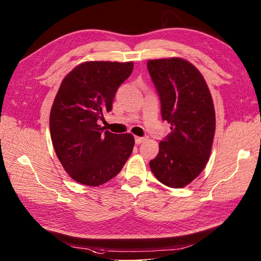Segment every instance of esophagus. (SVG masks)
<instances>
[{"label": "esophagus", "instance_id": "esophagus-1", "mask_svg": "<svg viewBox=\"0 0 261 261\" xmlns=\"http://www.w3.org/2000/svg\"><path fill=\"white\" fill-rule=\"evenodd\" d=\"M143 141H145V138H142V137H136V143L137 144H141L143 142Z\"/></svg>", "mask_w": 261, "mask_h": 261}]
</instances>
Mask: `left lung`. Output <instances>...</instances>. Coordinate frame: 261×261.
<instances>
[{
	"label": "left lung",
	"mask_w": 261,
	"mask_h": 261,
	"mask_svg": "<svg viewBox=\"0 0 261 261\" xmlns=\"http://www.w3.org/2000/svg\"><path fill=\"white\" fill-rule=\"evenodd\" d=\"M147 69L160 95L162 118L172 130L160 142L150 167L167 187L184 188L210 159L215 133L212 96L202 74L182 58L148 60Z\"/></svg>",
	"instance_id": "1"
}]
</instances>
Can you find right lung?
<instances>
[{"label": "right lung", "mask_w": 261, "mask_h": 261, "mask_svg": "<svg viewBox=\"0 0 261 261\" xmlns=\"http://www.w3.org/2000/svg\"><path fill=\"white\" fill-rule=\"evenodd\" d=\"M132 70V61H87L63 79L50 111V135L73 180L97 187L117 176L131 155V133L115 135L98 122L113 108L118 87Z\"/></svg>", "instance_id": "obj_1"}]
</instances>
